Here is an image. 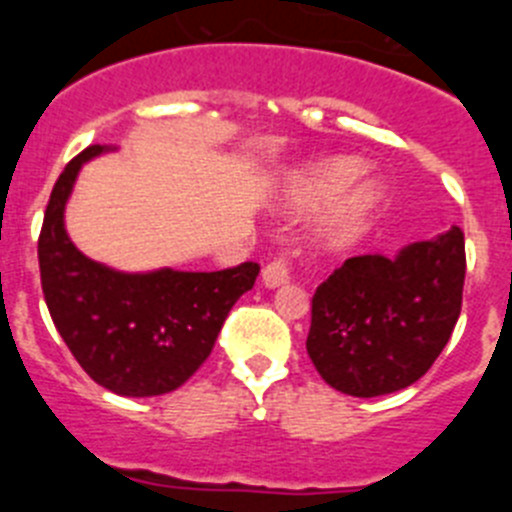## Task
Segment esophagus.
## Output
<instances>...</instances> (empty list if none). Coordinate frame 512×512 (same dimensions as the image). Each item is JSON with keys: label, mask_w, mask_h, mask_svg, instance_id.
<instances>
[{"label": "esophagus", "mask_w": 512, "mask_h": 512, "mask_svg": "<svg viewBox=\"0 0 512 512\" xmlns=\"http://www.w3.org/2000/svg\"><path fill=\"white\" fill-rule=\"evenodd\" d=\"M300 256V248H284L277 259L264 266V284L266 287H279L289 282V271H292V259Z\"/></svg>", "instance_id": "obj_1"}]
</instances>
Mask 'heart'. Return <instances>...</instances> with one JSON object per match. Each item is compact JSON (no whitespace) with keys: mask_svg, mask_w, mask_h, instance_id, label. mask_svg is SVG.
<instances>
[{"mask_svg":"<svg viewBox=\"0 0 512 512\" xmlns=\"http://www.w3.org/2000/svg\"><path fill=\"white\" fill-rule=\"evenodd\" d=\"M361 164L354 158H338V161H330L323 164L320 169L310 171V174L297 184V200L307 207H320L336 202L346 189H351V184L359 179ZM379 194L374 189H356L351 197L346 200V205L341 207V212L333 220V228L330 235L336 241H348L359 235L361 230L369 225L374 210H377Z\"/></svg>","mask_w":512,"mask_h":512,"instance_id":"1","label":"heart"}]
</instances>
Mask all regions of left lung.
Returning a JSON list of instances; mask_svg holds the SVG:
<instances>
[{
	"label": "left lung",
	"instance_id": "1",
	"mask_svg": "<svg viewBox=\"0 0 512 512\" xmlns=\"http://www.w3.org/2000/svg\"><path fill=\"white\" fill-rule=\"evenodd\" d=\"M467 274L464 230L338 266L312 295L307 354L338 392L377 397L418 382L449 343Z\"/></svg>",
	"mask_w": 512,
	"mask_h": 512
}]
</instances>
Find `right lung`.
<instances>
[{
  "mask_svg": "<svg viewBox=\"0 0 512 512\" xmlns=\"http://www.w3.org/2000/svg\"><path fill=\"white\" fill-rule=\"evenodd\" d=\"M102 151L89 146L71 158L45 207L38 238L45 305L74 359L104 390L166 395L205 364L230 307L253 287L261 266L120 274L87 259L63 230V205L81 164Z\"/></svg>",
  "mask_w": 512,
  "mask_h": 512,
  "instance_id": "add662e5",
  "label": "right lung"
}]
</instances>
